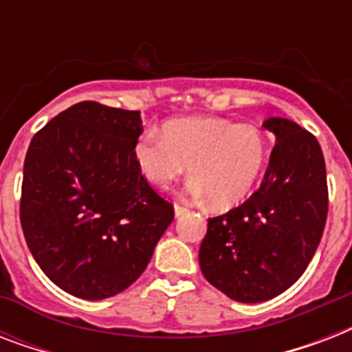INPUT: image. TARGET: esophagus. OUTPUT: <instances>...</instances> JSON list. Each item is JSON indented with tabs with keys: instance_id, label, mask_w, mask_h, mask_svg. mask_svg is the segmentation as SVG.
<instances>
[{
	"instance_id": "obj_1",
	"label": "esophagus",
	"mask_w": 352,
	"mask_h": 352,
	"mask_svg": "<svg viewBox=\"0 0 352 352\" xmlns=\"http://www.w3.org/2000/svg\"><path fill=\"white\" fill-rule=\"evenodd\" d=\"M173 208H175V215H177V217H181V215H184V214H188V212H190V210H188L186 206H181V204H175Z\"/></svg>"
}]
</instances>
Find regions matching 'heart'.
<instances>
[{"label":"heart","mask_w":352,"mask_h":352,"mask_svg":"<svg viewBox=\"0 0 352 352\" xmlns=\"http://www.w3.org/2000/svg\"><path fill=\"white\" fill-rule=\"evenodd\" d=\"M268 153L261 127L215 117L166 122L162 135L146 129L133 148L140 173L157 186L177 181L190 164L188 193L208 197L215 208H230L250 195Z\"/></svg>","instance_id":"heart-1"}]
</instances>
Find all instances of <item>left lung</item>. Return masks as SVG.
<instances>
[{
  "label": "left lung",
  "instance_id": "obj_1",
  "mask_svg": "<svg viewBox=\"0 0 352 352\" xmlns=\"http://www.w3.org/2000/svg\"><path fill=\"white\" fill-rule=\"evenodd\" d=\"M276 135L261 186L237 208L208 219L199 248L203 276L241 303H259L292 287L322 239L329 210L325 159L316 137L272 117Z\"/></svg>",
  "mask_w": 352,
  "mask_h": 352
}]
</instances>
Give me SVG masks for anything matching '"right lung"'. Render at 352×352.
Here are the masks:
<instances>
[{
  "label": "right lung",
  "mask_w": 352,
  "mask_h": 352,
  "mask_svg": "<svg viewBox=\"0 0 352 352\" xmlns=\"http://www.w3.org/2000/svg\"><path fill=\"white\" fill-rule=\"evenodd\" d=\"M140 113L80 102L47 122L27 149L19 221L52 283L106 300L146 270L173 206L133 155Z\"/></svg>",
  "instance_id": "obj_1"
}]
</instances>
